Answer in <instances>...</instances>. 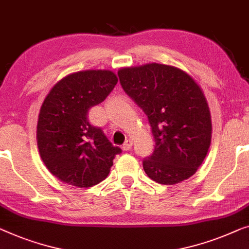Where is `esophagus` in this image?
<instances>
[{
    "mask_svg": "<svg viewBox=\"0 0 249 249\" xmlns=\"http://www.w3.org/2000/svg\"><path fill=\"white\" fill-rule=\"evenodd\" d=\"M132 147V140H130V139H127L124 142V145H122V149H124V151H128L129 149H130Z\"/></svg>",
    "mask_w": 249,
    "mask_h": 249,
    "instance_id": "obj_1",
    "label": "esophagus"
}]
</instances>
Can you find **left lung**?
Wrapping results in <instances>:
<instances>
[{"mask_svg":"<svg viewBox=\"0 0 249 249\" xmlns=\"http://www.w3.org/2000/svg\"><path fill=\"white\" fill-rule=\"evenodd\" d=\"M124 91L148 118L155 148L143 158L153 181L172 185L192 176L211 142V117L200 86L178 68L161 64L122 68Z\"/></svg>","mask_w":249,"mask_h":249,"instance_id":"1","label":"left lung"}]
</instances>
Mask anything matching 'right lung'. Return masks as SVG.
Returning a JSON list of instances; mask_svg holds the SVG:
<instances>
[{"mask_svg":"<svg viewBox=\"0 0 249 249\" xmlns=\"http://www.w3.org/2000/svg\"><path fill=\"white\" fill-rule=\"evenodd\" d=\"M111 71L68 75L42 103L37 125L41 160L53 175L77 187L99 184L109 174L121 148L89 122V110L103 102L117 85Z\"/></svg>","mask_w":249,"mask_h":249,"instance_id":"1","label":"right lung"}]
</instances>
